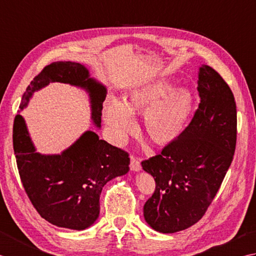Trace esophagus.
Masks as SVG:
<instances>
[{"mask_svg":"<svg viewBox=\"0 0 256 256\" xmlns=\"http://www.w3.org/2000/svg\"><path fill=\"white\" fill-rule=\"evenodd\" d=\"M130 169H132V171H139L140 169H142L140 161L136 157H134V156L130 157Z\"/></svg>","mask_w":256,"mask_h":256,"instance_id":"1","label":"esophagus"}]
</instances>
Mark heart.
I'll use <instances>...</instances> for the list:
<instances>
[{
  "mask_svg": "<svg viewBox=\"0 0 256 256\" xmlns=\"http://www.w3.org/2000/svg\"><path fill=\"white\" fill-rule=\"evenodd\" d=\"M170 80H151L130 92L126 102L112 97L104 107V118L114 137L124 142L136 129L134 112H144V126L156 144H169L184 132L194 105L189 88H176Z\"/></svg>",
  "mask_w": 256,
  "mask_h": 256,
  "instance_id": "b5f03b06",
  "label": "heart"
}]
</instances>
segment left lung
<instances>
[{
    "instance_id": "left-lung-1",
    "label": "left lung",
    "mask_w": 256,
    "mask_h": 256,
    "mask_svg": "<svg viewBox=\"0 0 256 256\" xmlns=\"http://www.w3.org/2000/svg\"><path fill=\"white\" fill-rule=\"evenodd\" d=\"M200 104L178 138L160 154L144 160L156 190L144 206L154 230L174 233L206 214L233 160L236 144V105L231 88L212 67H200Z\"/></svg>"
}]
</instances>
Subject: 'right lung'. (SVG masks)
Wrapping results in <instances>:
<instances>
[{
    "label": "right lung",
    "instance_id": "right-lung-1",
    "mask_svg": "<svg viewBox=\"0 0 256 256\" xmlns=\"http://www.w3.org/2000/svg\"><path fill=\"white\" fill-rule=\"evenodd\" d=\"M54 82L85 88L90 97L92 119L100 128L106 88L90 78L80 62H56L44 67L26 88L20 110L34 92ZM13 148L20 181L36 211L54 226L72 230H85L97 220L102 186L129 171L128 152L90 130L60 154L36 152L20 114L14 119Z\"/></svg>",
    "mask_w": 256,
    "mask_h": 256
}]
</instances>
